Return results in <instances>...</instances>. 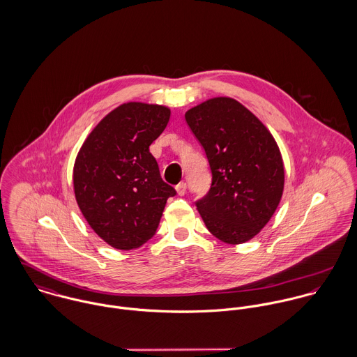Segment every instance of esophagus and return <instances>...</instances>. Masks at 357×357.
<instances>
[{"instance_id":"34e87169","label":"esophagus","mask_w":357,"mask_h":357,"mask_svg":"<svg viewBox=\"0 0 357 357\" xmlns=\"http://www.w3.org/2000/svg\"><path fill=\"white\" fill-rule=\"evenodd\" d=\"M176 191L180 197H183L187 192V183H180L176 185Z\"/></svg>"}]
</instances>
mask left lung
Instances as JSON below:
<instances>
[{
  "label": "left lung",
  "instance_id": "left-lung-1",
  "mask_svg": "<svg viewBox=\"0 0 357 357\" xmlns=\"http://www.w3.org/2000/svg\"><path fill=\"white\" fill-rule=\"evenodd\" d=\"M185 121L211 173L210 190L195 202L207 229L225 243L248 242L271 220L283 194L284 169L275 139L229 98L188 109Z\"/></svg>",
  "mask_w": 357,
  "mask_h": 357
}]
</instances>
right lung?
<instances>
[{"mask_svg":"<svg viewBox=\"0 0 357 357\" xmlns=\"http://www.w3.org/2000/svg\"><path fill=\"white\" fill-rule=\"evenodd\" d=\"M169 118L163 105L122 104L102 118L77 155V204L92 229L115 249H136L151 239L167 198L176 195L150 153Z\"/></svg>","mask_w":357,"mask_h":357,"instance_id":"right-lung-1","label":"right lung"}]
</instances>
